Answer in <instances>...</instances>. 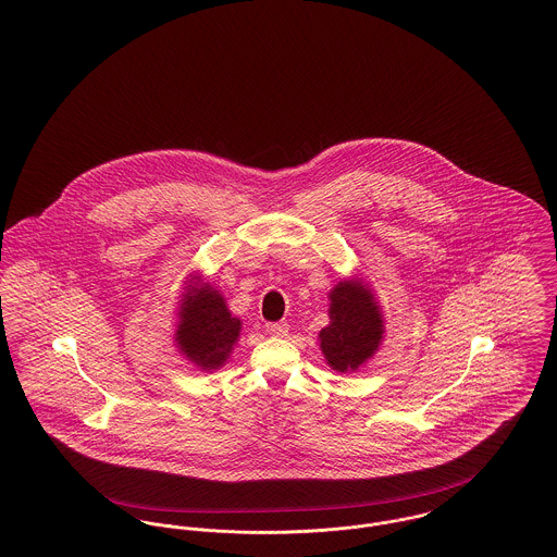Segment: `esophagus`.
Here are the masks:
<instances>
[{"label": "esophagus", "instance_id": "obj_1", "mask_svg": "<svg viewBox=\"0 0 557 557\" xmlns=\"http://www.w3.org/2000/svg\"><path fill=\"white\" fill-rule=\"evenodd\" d=\"M267 332L271 336H286L288 334V324L286 322H271V324H267Z\"/></svg>", "mask_w": 557, "mask_h": 557}]
</instances>
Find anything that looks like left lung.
<instances>
[{"label":"left lung","mask_w":557,"mask_h":557,"mask_svg":"<svg viewBox=\"0 0 557 557\" xmlns=\"http://www.w3.org/2000/svg\"><path fill=\"white\" fill-rule=\"evenodd\" d=\"M330 324L320 332V347L327 363L356 370L372 358L383 338V318L374 295L361 282H341L330 293Z\"/></svg>","instance_id":"obj_1"}]
</instances>
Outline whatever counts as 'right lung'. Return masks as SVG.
Wrapping results in <instances>:
<instances>
[{"label": "right lung", "instance_id": "obj_1", "mask_svg": "<svg viewBox=\"0 0 557 557\" xmlns=\"http://www.w3.org/2000/svg\"><path fill=\"white\" fill-rule=\"evenodd\" d=\"M239 326V320L231 318L225 298L210 288V284H203L187 293L176 341L189 360L206 370H214L230 358Z\"/></svg>", "mask_w": 557, "mask_h": 557}]
</instances>
